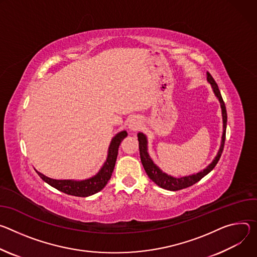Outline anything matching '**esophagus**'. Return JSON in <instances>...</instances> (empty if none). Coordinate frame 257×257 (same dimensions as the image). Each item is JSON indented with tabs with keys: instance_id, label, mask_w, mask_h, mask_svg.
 <instances>
[{
	"instance_id": "obj_1",
	"label": "esophagus",
	"mask_w": 257,
	"mask_h": 257,
	"mask_svg": "<svg viewBox=\"0 0 257 257\" xmlns=\"http://www.w3.org/2000/svg\"><path fill=\"white\" fill-rule=\"evenodd\" d=\"M141 126V120L138 117H133L131 118L130 122H128V128L131 132H136L140 128Z\"/></svg>"
}]
</instances>
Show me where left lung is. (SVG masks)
<instances>
[{"mask_svg": "<svg viewBox=\"0 0 257 257\" xmlns=\"http://www.w3.org/2000/svg\"><path fill=\"white\" fill-rule=\"evenodd\" d=\"M206 75H207V81L211 85L212 92H213L214 96L216 97V99L218 100V102L220 104L221 116H222V135H221L220 146H219V149H218L215 157L203 170H200V172H198L196 174H192V175H189V176H184V177H181V178L173 177V176H170V175L162 172V169H160L154 163V161L152 160V158L149 155L147 136L143 133L138 134L140 157H141L142 164H143V166H144L145 172L148 175V177L150 178V180H152L157 186H159L160 188H163L165 190L178 191V190H182V189L188 188V187L196 184L197 182L200 181L202 178H204L206 175H208L211 172V170L217 164V162H218V160L221 156V153H222V150H223V145H224V140H225L226 118H227L226 117V110H225V106H224L223 100L221 98V95H220V92L218 90L216 82L214 81L213 77L210 75L209 72H207Z\"/></svg>", "mask_w": 257, "mask_h": 257, "instance_id": "obj_1", "label": "left lung"}]
</instances>
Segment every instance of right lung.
Wrapping results in <instances>:
<instances>
[{
    "label": "right lung",
    "mask_w": 257,
    "mask_h": 257,
    "mask_svg": "<svg viewBox=\"0 0 257 257\" xmlns=\"http://www.w3.org/2000/svg\"><path fill=\"white\" fill-rule=\"evenodd\" d=\"M127 136L126 131L118 132L115 136H114L110 142V145L108 147L107 157L100 168L99 172L85 180H55L51 179L49 177H46L45 175L41 174L36 169L37 174L41 177V179L52 186L53 188L59 190L65 194L77 196V197H88L91 195H94L98 192H100L108 183L110 180L114 166H115L117 154H118V148L121 143V141Z\"/></svg>",
    "instance_id": "right-lung-1"
}]
</instances>
